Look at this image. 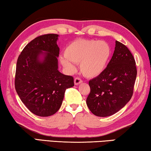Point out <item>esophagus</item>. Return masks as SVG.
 Here are the masks:
<instances>
[{"label":"esophagus","mask_w":151,"mask_h":151,"mask_svg":"<svg viewBox=\"0 0 151 151\" xmlns=\"http://www.w3.org/2000/svg\"><path fill=\"white\" fill-rule=\"evenodd\" d=\"M82 82H83V81H82L81 79L79 78H75V81H74V83H75V85H80L81 83H82Z\"/></svg>","instance_id":"esophagus-1"}]
</instances>
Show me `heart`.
I'll list each match as a JSON object with an SVG mask.
<instances>
[{
  "label": "heart",
  "instance_id": "1",
  "mask_svg": "<svg viewBox=\"0 0 151 151\" xmlns=\"http://www.w3.org/2000/svg\"><path fill=\"white\" fill-rule=\"evenodd\" d=\"M112 50L105 41L78 39L70 43L64 51L65 57L60 63L66 70H75L73 63H80L79 68L87 78H95L106 68L111 57Z\"/></svg>",
  "mask_w": 151,
  "mask_h": 151
}]
</instances>
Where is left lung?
<instances>
[{"instance_id":"obj_1","label":"left lung","mask_w":151,"mask_h":151,"mask_svg":"<svg viewBox=\"0 0 151 151\" xmlns=\"http://www.w3.org/2000/svg\"><path fill=\"white\" fill-rule=\"evenodd\" d=\"M135 65L129 48L116 40L105 70L88 82L91 93L86 104L92 113L101 117L111 116L129 103L137 77Z\"/></svg>"}]
</instances>
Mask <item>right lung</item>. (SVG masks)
Returning <instances> with one entry per match:
<instances>
[{"mask_svg":"<svg viewBox=\"0 0 151 151\" xmlns=\"http://www.w3.org/2000/svg\"><path fill=\"white\" fill-rule=\"evenodd\" d=\"M58 35L40 36L30 41L18 58L15 89L33 114L49 116L62 104L66 88L74 86L71 76L58 70Z\"/></svg>","mask_w":151,"mask_h":151,"instance_id":"add662e5","label":"right lung"}]
</instances>
